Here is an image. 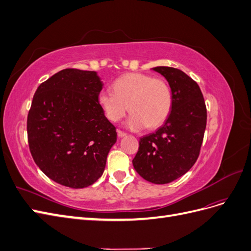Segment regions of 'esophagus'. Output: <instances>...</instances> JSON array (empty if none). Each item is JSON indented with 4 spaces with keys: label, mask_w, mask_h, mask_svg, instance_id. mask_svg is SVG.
<instances>
[{
    "label": "esophagus",
    "mask_w": 251,
    "mask_h": 251,
    "mask_svg": "<svg viewBox=\"0 0 251 251\" xmlns=\"http://www.w3.org/2000/svg\"><path fill=\"white\" fill-rule=\"evenodd\" d=\"M117 135H118L119 138H123V137H126V133H125V132H123V131H120V130H117Z\"/></svg>",
    "instance_id": "34e87169"
}]
</instances>
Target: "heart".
Listing matches in <instances>:
<instances>
[{
	"instance_id": "heart-1",
	"label": "heart",
	"mask_w": 251,
	"mask_h": 251,
	"mask_svg": "<svg viewBox=\"0 0 251 251\" xmlns=\"http://www.w3.org/2000/svg\"><path fill=\"white\" fill-rule=\"evenodd\" d=\"M113 90L98 93L97 102L112 123H117L127 110L132 114L126 126L133 131L146 126L156 128L170 116L173 94L168 82L150 74L127 73L113 83Z\"/></svg>"
}]
</instances>
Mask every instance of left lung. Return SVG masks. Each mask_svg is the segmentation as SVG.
<instances>
[{
  "instance_id": "8db88e82",
  "label": "left lung",
  "mask_w": 251,
  "mask_h": 251,
  "mask_svg": "<svg viewBox=\"0 0 251 251\" xmlns=\"http://www.w3.org/2000/svg\"><path fill=\"white\" fill-rule=\"evenodd\" d=\"M168 80L173 94L170 116L155 133L139 140L133 165L140 176L166 184L192 169L200 154L207 113L201 90L194 79L176 68H151Z\"/></svg>"
}]
</instances>
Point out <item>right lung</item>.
Returning <instances> with one entry per match:
<instances>
[{
    "label": "right lung",
    "instance_id": "obj_1",
    "mask_svg": "<svg viewBox=\"0 0 251 251\" xmlns=\"http://www.w3.org/2000/svg\"><path fill=\"white\" fill-rule=\"evenodd\" d=\"M102 86L95 71L64 69L35 91L27 119L29 149L58 184L87 187L104 171L117 133L97 102Z\"/></svg>",
    "mask_w": 251,
    "mask_h": 251
}]
</instances>
